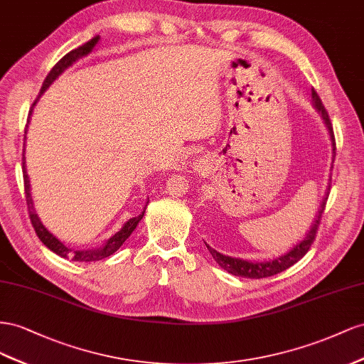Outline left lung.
Instances as JSON below:
<instances>
[{
  "label": "left lung",
  "mask_w": 364,
  "mask_h": 364,
  "mask_svg": "<svg viewBox=\"0 0 364 364\" xmlns=\"http://www.w3.org/2000/svg\"><path fill=\"white\" fill-rule=\"evenodd\" d=\"M311 96H313V105H314V108L318 111V114L321 116V119H323L326 128L329 131L331 141H332V154H334V155H332V157H336V139H334V131H332V124H331L328 112H326L323 103H321V100H320V97H318V95H317L314 88L311 90ZM329 188H331V186H328V188H326L325 198H323V201L320 203L318 212H317L314 221H313V224H311L309 230L305 235L304 240L299 241L291 248V250H288L282 256L272 259V261H264V262L244 261V259H241V257L225 256V255H223L220 252L213 250L210 245H207V244L205 245H207V248H209V252L213 256L216 264L220 265L221 268H224L225 272L230 273V274L247 277V279H262V277H269V276H274V274H277L280 272H284V269H287V268H289L291 265H294L296 262H299L300 259H302L308 253L311 244L314 242L317 228H318V224H320V218H321V213H323V210H325V204H326V200H328L326 196L329 193Z\"/></svg>",
  "instance_id": "8db88e82"
}]
</instances>
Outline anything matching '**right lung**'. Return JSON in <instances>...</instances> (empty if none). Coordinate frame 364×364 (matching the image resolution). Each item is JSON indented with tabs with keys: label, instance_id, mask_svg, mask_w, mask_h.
<instances>
[{
	"label": "right lung",
	"instance_id": "1",
	"mask_svg": "<svg viewBox=\"0 0 364 364\" xmlns=\"http://www.w3.org/2000/svg\"><path fill=\"white\" fill-rule=\"evenodd\" d=\"M100 36H95L92 39H90L88 43H85L84 46H80L75 50H71L70 53H67L64 58H62L58 64L50 70L48 76L46 77L44 84H43V88H41V92L38 99L35 100L33 107L36 105V102L39 100V97L44 95L46 90L53 84V82L64 73L67 68H70L73 64H75L76 60L82 59L88 56L92 48L96 47V44L99 43ZM33 111H30V114H32ZM30 122V116H28V120L27 123ZM26 134H27V129H26ZM26 139V136H24ZM26 152V151H24ZM23 173H24V191H26V201H27V209H28V215H30V221H32V225L35 228V232L38 235V237L41 241H43V244L48 248V250H51L53 253H56L58 256L60 257H67V259H71V261H76V262H92V261H100V259H105L108 256H111L112 253H116L119 248L123 245V242L128 240V237L131 236V233L136 230L137 224L141 221V218L144 215V210H146V205L149 203H146V205H144L143 212L139 215V216H134L131 218V220H128L127 223L123 224V227L120 228V230L117 233H114L109 240H107L105 242H103L100 247L97 248H90V250H75V248H70L68 245H65L64 242H60L58 237L50 233L46 225L41 223L39 216L35 210V205H33V200H32V193H30V180H28V175H27V171H26V157L23 155Z\"/></svg>",
	"mask_w": 364,
	"mask_h": 364
}]
</instances>
